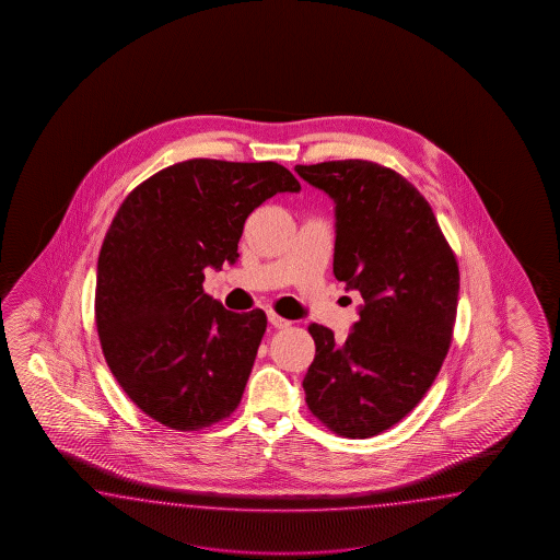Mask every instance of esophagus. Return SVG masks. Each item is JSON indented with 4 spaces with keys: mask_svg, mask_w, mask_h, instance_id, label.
Segmentation results:
<instances>
[{
    "mask_svg": "<svg viewBox=\"0 0 560 560\" xmlns=\"http://www.w3.org/2000/svg\"><path fill=\"white\" fill-rule=\"evenodd\" d=\"M268 320H270V324H272L275 328H288V326L292 324V322L285 320V318H282V316H278V314L272 312V310L268 312Z\"/></svg>",
    "mask_w": 560,
    "mask_h": 560,
    "instance_id": "obj_1",
    "label": "esophagus"
}]
</instances>
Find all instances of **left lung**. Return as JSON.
<instances>
[{
    "instance_id": "left-lung-1",
    "label": "left lung",
    "mask_w": 560,
    "mask_h": 560,
    "mask_svg": "<svg viewBox=\"0 0 560 560\" xmlns=\"http://www.w3.org/2000/svg\"><path fill=\"white\" fill-rule=\"evenodd\" d=\"M336 203L334 276L364 298L352 332L310 324L306 405L346 439L390 429L422 400L453 342L460 275L424 196L390 167L338 160L294 167Z\"/></svg>"
}]
</instances>
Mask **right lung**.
<instances>
[{
	"instance_id": "1",
	"label": "right lung",
	"mask_w": 560,
	"mask_h": 560,
	"mask_svg": "<svg viewBox=\"0 0 560 560\" xmlns=\"http://www.w3.org/2000/svg\"><path fill=\"white\" fill-rule=\"evenodd\" d=\"M298 190L276 162L196 158L119 206L97 258L95 326L114 378L155 422L191 432L238 408L266 314L224 308L203 292V270L236 262L246 218Z\"/></svg>"
}]
</instances>
